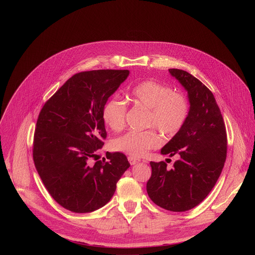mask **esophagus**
Here are the masks:
<instances>
[{"mask_svg":"<svg viewBox=\"0 0 255 255\" xmlns=\"http://www.w3.org/2000/svg\"><path fill=\"white\" fill-rule=\"evenodd\" d=\"M128 161H129V163H130L131 165H134V164L138 163V162L140 161V160H139L138 158H136V157L129 156V157H128Z\"/></svg>","mask_w":255,"mask_h":255,"instance_id":"34e87169","label":"esophagus"}]
</instances>
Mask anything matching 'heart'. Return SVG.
I'll list each match as a JSON object with an SVG mask.
<instances>
[{"label":"heart","mask_w":255,"mask_h":255,"mask_svg":"<svg viewBox=\"0 0 255 255\" xmlns=\"http://www.w3.org/2000/svg\"><path fill=\"white\" fill-rule=\"evenodd\" d=\"M129 97L131 101L149 110L146 127L161 131L166 136H173L182 129L189 115L188 100L181 93L154 80H145L133 88ZM127 106L118 97H112L102 107L104 123L114 131L122 130L125 126ZM162 139L155 130L126 132L114 139L117 151L132 156H143L149 150L158 148Z\"/></svg>","instance_id":"obj_1"}]
</instances>
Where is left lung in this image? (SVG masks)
I'll return each instance as SVG.
<instances>
[{"instance_id":"obj_1","label":"left lung","mask_w":255,"mask_h":255,"mask_svg":"<svg viewBox=\"0 0 255 255\" xmlns=\"http://www.w3.org/2000/svg\"><path fill=\"white\" fill-rule=\"evenodd\" d=\"M188 93L189 115L182 129L161 149L178 155L171 169L164 161H151L146 183L152 202L171 212L199 205L219 179L227 151L224 121L213 93L196 77L181 69H168Z\"/></svg>"}]
</instances>
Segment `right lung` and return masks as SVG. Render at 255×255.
<instances>
[{
    "instance_id": "1",
    "label": "right lung",
    "mask_w": 255,
    "mask_h": 255,
    "mask_svg": "<svg viewBox=\"0 0 255 255\" xmlns=\"http://www.w3.org/2000/svg\"><path fill=\"white\" fill-rule=\"evenodd\" d=\"M129 70H92L74 74L45 102L33 142L35 167L45 188L63 208L96 211L110 202L129 168L123 153L92 162L106 138L102 107Z\"/></svg>"
}]
</instances>
